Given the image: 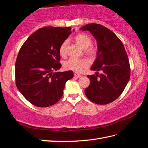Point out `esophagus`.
Masks as SVG:
<instances>
[{
  "instance_id": "obj_1",
  "label": "esophagus",
  "mask_w": 148,
  "mask_h": 148,
  "mask_svg": "<svg viewBox=\"0 0 148 148\" xmlns=\"http://www.w3.org/2000/svg\"><path fill=\"white\" fill-rule=\"evenodd\" d=\"M74 76L76 77V78H79L81 77V75L80 73H74Z\"/></svg>"
}]
</instances>
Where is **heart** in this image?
<instances>
[{
  "label": "heart",
  "mask_w": 148,
  "mask_h": 148,
  "mask_svg": "<svg viewBox=\"0 0 148 148\" xmlns=\"http://www.w3.org/2000/svg\"><path fill=\"white\" fill-rule=\"evenodd\" d=\"M74 40L79 45V46L85 49L86 54L90 57L94 58L97 54V50L92 45V39L87 34H78L74 37ZM68 45V41L64 40L60 45L59 52L62 56H64L66 53V49ZM90 63L86 59H77L70 58L64 62V67L68 70H71L76 72H80L82 71L83 69L87 68L89 66Z\"/></svg>",
  "instance_id": "obj_1"
}]
</instances>
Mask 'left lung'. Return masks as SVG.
<instances>
[{"label":"left lung","instance_id":"left-lung-1","mask_svg":"<svg viewBox=\"0 0 148 148\" xmlns=\"http://www.w3.org/2000/svg\"><path fill=\"white\" fill-rule=\"evenodd\" d=\"M81 30L89 31L97 42V54L91 70L101 71L87 75L90 85L85 94L97 104H106L119 97L129 81L130 67L123 44L119 38L104 26L87 24Z\"/></svg>","mask_w":148,"mask_h":148}]
</instances>
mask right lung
I'll list each match as a JSON object with an SVG mask.
<instances>
[{
	"label": "right lung",
	"mask_w": 148,
	"mask_h": 148,
	"mask_svg": "<svg viewBox=\"0 0 148 148\" xmlns=\"http://www.w3.org/2000/svg\"><path fill=\"white\" fill-rule=\"evenodd\" d=\"M71 33V27H47L35 32L19 49L15 64L16 85L29 103L45 108L63 96L65 84L73 72L60 70V45Z\"/></svg>",
	"instance_id": "add662e5"
}]
</instances>
